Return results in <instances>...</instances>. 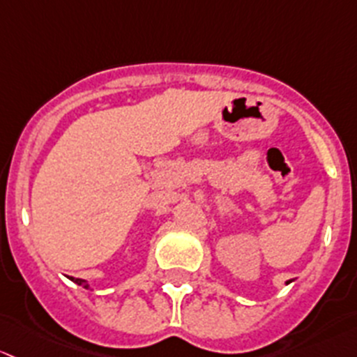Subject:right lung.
<instances>
[{"label": "right lung", "instance_id": "right-lung-1", "mask_svg": "<svg viewBox=\"0 0 357 357\" xmlns=\"http://www.w3.org/2000/svg\"><path fill=\"white\" fill-rule=\"evenodd\" d=\"M72 280L75 282L77 285H82L84 289H87V287H89V285H87V282H86V280H82V278H72Z\"/></svg>", "mask_w": 357, "mask_h": 357}]
</instances>
